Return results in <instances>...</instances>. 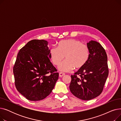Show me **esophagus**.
<instances>
[{"label":"esophagus","mask_w":121,"mask_h":121,"mask_svg":"<svg viewBox=\"0 0 121 121\" xmlns=\"http://www.w3.org/2000/svg\"><path fill=\"white\" fill-rule=\"evenodd\" d=\"M65 75V73H64L63 72H60L59 73V77H62L63 76H64Z\"/></svg>","instance_id":"34e87169"}]
</instances>
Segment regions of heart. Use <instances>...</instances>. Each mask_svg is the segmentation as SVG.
I'll use <instances>...</instances> for the list:
<instances>
[{
	"label": "heart",
	"instance_id": "b5f03b06",
	"mask_svg": "<svg viewBox=\"0 0 121 121\" xmlns=\"http://www.w3.org/2000/svg\"><path fill=\"white\" fill-rule=\"evenodd\" d=\"M50 57L53 64L59 66L61 71L69 72L75 68L81 69L87 64L90 57V50L85 44L75 39L62 40L57 44V48L50 49Z\"/></svg>",
	"mask_w": 121,
	"mask_h": 121
}]
</instances>
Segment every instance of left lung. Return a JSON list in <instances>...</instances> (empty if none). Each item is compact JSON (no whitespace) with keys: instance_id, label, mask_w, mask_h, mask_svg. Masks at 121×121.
<instances>
[{"instance_id":"1","label":"left lung","mask_w":121,"mask_h":121,"mask_svg":"<svg viewBox=\"0 0 121 121\" xmlns=\"http://www.w3.org/2000/svg\"><path fill=\"white\" fill-rule=\"evenodd\" d=\"M90 57L85 66L71 75V93L82 100H90L103 92L108 75L107 56L101 44L94 41L87 43Z\"/></svg>"}]
</instances>
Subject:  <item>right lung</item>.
Masks as SVG:
<instances>
[{
	"mask_svg": "<svg viewBox=\"0 0 121 121\" xmlns=\"http://www.w3.org/2000/svg\"><path fill=\"white\" fill-rule=\"evenodd\" d=\"M48 42L32 40L17 54L13 67L17 90L28 100L45 99L52 92L59 73L50 61Z\"/></svg>",
	"mask_w": 121,
	"mask_h": 121,
	"instance_id": "right-lung-1",
	"label": "right lung"
}]
</instances>
